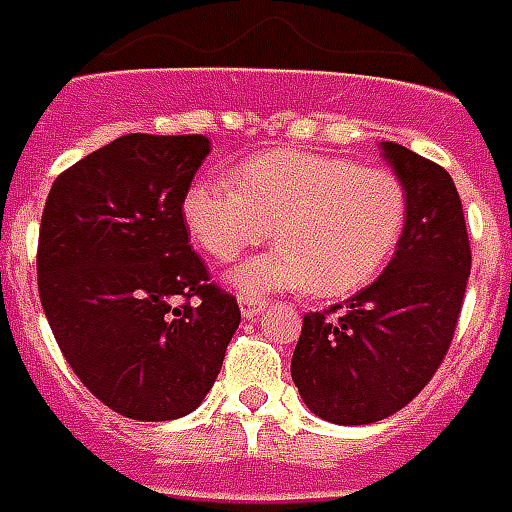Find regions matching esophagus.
Instances as JSON below:
<instances>
[{"instance_id": "esophagus-1", "label": "esophagus", "mask_w": 512, "mask_h": 512, "mask_svg": "<svg viewBox=\"0 0 512 512\" xmlns=\"http://www.w3.org/2000/svg\"><path fill=\"white\" fill-rule=\"evenodd\" d=\"M267 306V300L264 297L256 295H239V311H242V317L245 320H253V317H259V311Z\"/></svg>"}]
</instances>
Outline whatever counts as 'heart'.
<instances>
[{"label": "heart", "instance_id": "obj_1", "mask_svg": "<svg viewBox=\"0 0 512 512\" xmlns=\"http://www.w3.org/2000/svg\"><path fill=\"white\" fill-rule=\"evenodd\" d=\"M405 220L408 192L391 170L292 148L242 162L231 179L195 181L184 195V223L215 262L275 237L278 248L228 273L245 292H355L394 256Z\"/></svg>", "mask_w": 512, "mask_h": 512}]
</instances>
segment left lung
I'll use <instances>...</instances> for the list:
<instances>
[{
  "label": "left lung",
  "mask_w": 512,
  "mask_h": 512,
  "mask_svg": "<svg viewBox=\"0 0 512 512\" xmlns=\"http://www.w3.org/2000/svg\"><path fill=\"white\" fill-rule=\"evenodd\" d=\"M383 157L408 192L394 259L344 306L306 314L292 355L300 397L333 424L380 422L430 383L469 284V234L452 176L397 143H383Z\"/></svg>",
  "instance_id": "1"
}]
</instances>
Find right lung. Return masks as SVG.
I'll list each match as a JSON object with an SVG mask.
<instances>
[{
	"mask_svg": "<svg viewBox=\"0 0 512 512\" xmlns=\"http://www.w3.org/2000/svg\"><path fill=\"white\" fill-rule=\"evenodd\" d=\"M206 154L204 134H123L63 170L43 206L46 320L76 378L126 419L195 411L242 320L184 223Z\"/></svg>",
	"mask_w": 512,
	"mask_h": 512,
	"instance_id": "right-lung-1",
	"label": "right lung"
}]
</instances>
